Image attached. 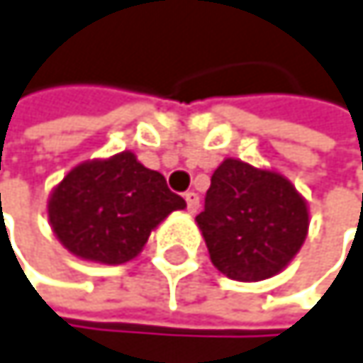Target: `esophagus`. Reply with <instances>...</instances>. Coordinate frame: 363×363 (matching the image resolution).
Returning <instances> with one entry per match:
<instances>
[{"mask_svg": "<svg viewBox=\"0 0 363 363\" xmlns=\"http://www.w3.org/2000/svg\"><path fill=\"white\" fill-rule=\"evenodd\" d=\"M185 200H187V211L194 215V213H198V208H200V196L196 194V191H187L185 194Z\"/></svg>", "mask_w": 363, "mask_h": 363, "instance_id": "1", "label": "esophagus"}]
</instances>
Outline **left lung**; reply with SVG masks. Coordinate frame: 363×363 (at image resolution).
Returning a JSON list of instances; mask_svg holds the SVG:
<instances>
[{
    "instance_id": "obj_1",
    "label": "left lung",
    "mask_w": 363,
    "mask_h": 363,
    "mask_svg": "<svg viewBox=\"0 0 363 363\" xmlns=\"http://www.w3.org/2000/svg\"><path fill=\"white\" fill-rule=\"evenodd\" d=\"M196 223L219 273L260 281L281 273L299 254L310 208L281 172L228 157L211 178Z\"/></svg>"
}]
</instances>
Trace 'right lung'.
<instances>
[{
  "label": "right lung",
  "instance_id": "right-lung-1",
  "mask_svg": "<svg viewBox=\"0 0 363 363\" xmlns=\"http://www.w3.org/2000/svg\"><path fill=\"white\" fill-rule=\"evenodd\" d=\"M183 208L187 202L167 189L163 174L144 167L131 150L82 161L47 200L51 230L64 250L99 264L138 258L150 232Z\"/></svg>",
  "mask_w": 363,
  "mask_h": 363
}]
</instances>
